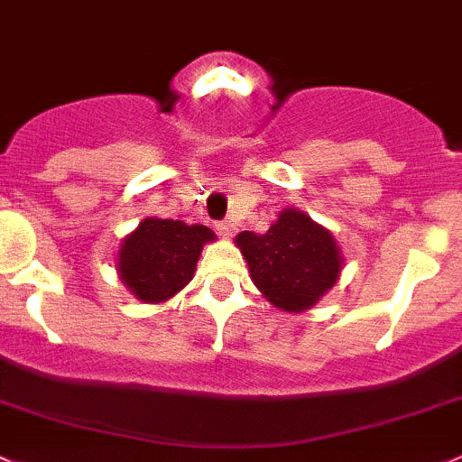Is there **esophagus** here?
<instances>
[{
	"label": "esophagus",
	"instance_id": "1",
	"mask_svg": "<svg viewBox=\"0 0 462 462\" xmlns=\"http://www.w3.org/2000/svg\"><path fill=\"white\" fill-rule=\"evenodd\" d=\"M236 231H237V225H236V222H231V220L220 222V225H217V233H220L222 237H233V236H236Z\"/></svg>",
	"mask_w": 462,
	"mask_h": 462
}]
</instances>
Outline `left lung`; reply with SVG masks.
Listing matches in <instances>:
<instances>
[{"instance_id": "left-lung-1", "label": "left lung", "mask_w": 462, "mask_h": 462, "mask_svg": "<svg viewBox=\"0 0 462 462\" xmlns=\"http://www.w3.org/2000/svg\"><path fill=\"white\" fill-rule=\"evenodd\" d=\"M236 246L258 291L287 313L316 307L336 287L345 263L331 231L300 208L280 211L266 233H237Z\"/></svg>"}]
</instances>
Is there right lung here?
<instances>
[{
	"mask_svg": "<svg viewBox=\"0 0 462 462\" xmlns=\"http://www.w3.org/2000/svg\"><path fill=\"white\" fill-rule=\"evenodd\" d=\"M213 240L208 226L144 217L122 240L117 275L137 300L166 302L191 282L204 245Z\"/></svg>",
	"mask_w": 462,
	"mask_h": 462,
	"instance_id": "1",
	"label": "right lung"
}]
</instances>
